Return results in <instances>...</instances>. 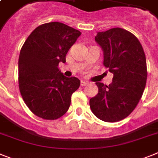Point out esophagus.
I'll return each instance as SVG.
<instances>
[{
	"label": "esophagus",
	"mask_w": 158,
	"mask_h": 158,
	"mask_svg": "<svg viewBox=\"0 0 158 158\" xmlns=\"http://www.w3.org/2000/svg\"><path fill=\"white\" fill-rule=\"evenodd\" d=\"M87 84H88V82L85 81H81V86H85Z\"/></svg>",
	"instance_id": "34e87169"
}]
</instances>
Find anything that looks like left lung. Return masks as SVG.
Returning a JSON list of instances; mask_svg holds the SVG:
<instances>
[{
	"instance_id": "8db88e82",
	"label": "left lung",
	"mask_w": 158,
	"mask_h": 158,
	"mask_svg": "<svg viewBox=\"0 0 158 158\" xmlns=\"http://www.w3.org/2000/svg\"><path fill=\"white\" fill-rule=\"evenodd\" d=\"M96 42L103 51V64L114 74L109 85L96 82L98 94L89 100L94 115L116 122L131 114L139 102L147 79L146 59L138 39L129 31L114 28L99 32Z\"/></svg>"
}]
</instances>
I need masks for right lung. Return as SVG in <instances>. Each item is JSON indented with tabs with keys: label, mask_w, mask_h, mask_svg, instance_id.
Returning <instances> with one entry per match:
<instances>
[{
	"label": "right lung",
	"mask_w": 158,
	"mask_h": 158,
	"mask_svg": "<svg viewBox=\"0 0 158 158\" xmlns=\"http://www.w3.org/2000/svg\"><path fill=\"white\" fill-rule=\"evenodd\" d=\"M81 32L60 22L37 27L23 44L18 60L19 89L36 116L55 120L68 111L71 96L80 86L75 77L64 76L58 68Z\"/></svg>",
	"instance_id": "1"
}]
</instances>
